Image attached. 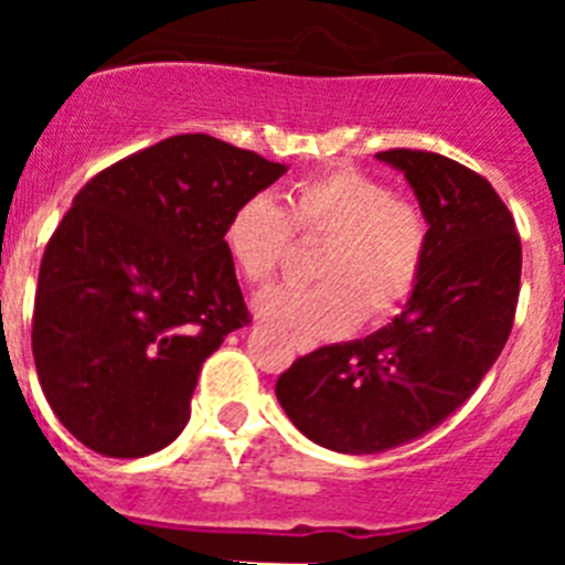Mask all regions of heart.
I'll return each instance as SVG.
<instances>
[{"label": "heart", "instance_id": "b5f03b06", "mask_svg": "<svg viewBox=\"0 0 565 565\" xmlns=\"http://www.w3.org/2000/svg\"><path fill=\"white\" fill-rule=\"evenodd\" d=\"M291 234L322 239L311 263L319 282L274 288L257 308L299 339L342 337L359 319L393 317L418 288L430 248L427 214L359 169L294 183L282 209L268 194H252L228 214L223 248L248 282L266 286L291 248Z\"/></svg>", "mask_w": 565, "mask_h": 565}]
</instances>
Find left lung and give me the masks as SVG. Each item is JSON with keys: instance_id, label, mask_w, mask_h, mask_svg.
<instances>
[{"instance_id": "obj_1", "label": "left lung", "mask_w": 565, "mask_h": 565, "mask_svg": "<svg viewBox=\"0 0 565 565\" xmlns=\"http://www.w3.org/2000/svg\"><path fill=\"white\" fill-rule=\"evenodd\" d=\"M430 223L411 302L371 337L326 344L277 379L302 436L371 456L430 433L467 402L501 356L521 294V234L492 183L424 149H387Z\"/></svg>"}]
</instances>
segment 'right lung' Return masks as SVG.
<instances>
[{"label": "right lung", "instance_id": "obj_1", "mask_svg": "<svg viewBox=\"0 0 565 565\" xmlns=\"http://www.w3.org/2000/svg\"><path fill=\"white\" fill-rule=\"evenodd\" d=\"M282 172L212 135H172L73 198L39 268L33 359L84 447L141 458L181 436L201 364L252 322L223 226Z\"/></svg>", "mask_w": 565, "mask_h": 565}]
</instances>
